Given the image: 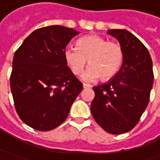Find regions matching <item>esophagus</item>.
Returning a JSON list of instances; mask_svg holds the SVG:
<instances>
[{"instance_id": "esophagus-1", "label": "esophagus", "mask_w": 160, "mask_h": 160, "mask_svg": "<svg viewBox=\"0 0 160 160\" xmlns=\"http://www.w3.org/2000/svg\"><path fill=\"white\" fill-rule=\"evenodd\" d=\"M83 87L84 88V89H86V88H91L92 86H91L90 84H87V83H83Z\"/></svg>"}]
</instances>
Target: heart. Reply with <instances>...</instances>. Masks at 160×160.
I'll use <instances>...</instances> for the list:
<instances>
[{"mask_svg": "<svg viewBox=\"0 0 160 160\" xmlns=\"http://www.w3.org/2000/svg\"><path fill=\"white\" fill-rule=\"evenodd\" d=\"M77 46L66 48L64 58L76 76L82 73L88 59L90 67L82 76L85 82H93L101 77L102 80H108L119 71L124 58L123 49L119 43L109 42L96 34H90L79 38Z\"/></svg>", "mask_w": 160, "mask_h": 160, "instance_id": "b5f03b06", "label": "heart"}]
</instances>
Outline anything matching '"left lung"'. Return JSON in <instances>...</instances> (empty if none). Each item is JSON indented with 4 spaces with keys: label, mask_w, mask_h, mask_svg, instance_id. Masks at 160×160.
Returning <instances> with one entry per match:
<instances>
[{
    "label": "left lung",
    "mask_w": 160,
    "mask_h": 160,
    "mask_svg": "<svg viewBox=\"0 0 160 160\" xmlns=\"http://www.w3.org/2000/svg\"><path fill=\"white\" fill-rule=\"evenodd\" d=\"M108 34L119 42L123 63L108 83L93 87L91 111L106 132L121 134L137 125L148 106L154 81L152 60L143 43L129 31L110 29Z\"/></svg>",
    "instance_id": "obj_1"
}]
</instances>
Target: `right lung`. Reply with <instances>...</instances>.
<instances>
[{
  "mask_svg": "<svg viewBox=\"0 0 160 160\" xmlns=\"http://www.w3.org/2000/svg\"><path fill=\"white\" fill-rule=\"evenodd\" d=\"M78 34L62 26L39 28L14 54L10 89L16 110L35 130L50 131L62 124L83 90L64 58L68 43Z\"/></svg>",
  "mask_w": 160,
  "mask_h": 160,
  "instance_id": "1",
  "label": "right lung"
}]
</instances>
